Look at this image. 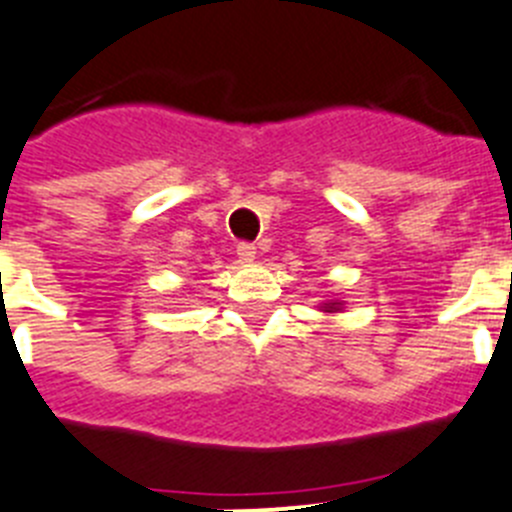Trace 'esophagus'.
Wrapping results in <instances>:
<instances>
[{
	"mask_svg": "<svg viewBox=\"0 0 512 512\" xmlns=\"http://www.w3.org/2000/svg\"><path fill=\"white\" fill-rule=\"evenodd\" d=\"M238 259H241V261L256 259V246H253V243H248V241L238 243Z\"/></svg>",
	"mask_w": 512,
	"mask_h": 512,
	"instance_id": "1",
	"label": "esophagus"
}]
</instances>
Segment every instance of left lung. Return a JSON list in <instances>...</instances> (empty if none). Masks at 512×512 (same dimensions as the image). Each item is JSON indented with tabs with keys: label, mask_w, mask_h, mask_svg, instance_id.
<instances>
[{
	"label": "left lung",
	"mask_w": 512,
	"mask_h": 512,
	"mask_svg": "<svg viewBox=\"0 0 512 512\" xmlns=\"http://www.w3.org/2000/svg\"><path fill=\"white\" fill-rule=\"evenodd\" d=\"M336 307H338V305H336V302H330V305H325V310H328V312H330V310H336Z\"/></svg>",
	"instance_id": "8db88e82"
}]
</instances>
